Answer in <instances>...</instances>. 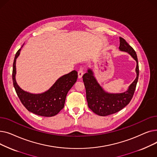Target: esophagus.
I'll return each mask as SVG.
<instances>
[{
    "label": "esophagus",
    "mask_w": 157,
    "mask_h": 157,
    "mask_svg": "<svg viewBox=\"0 0 157 157\" xmlns=\"http://www.w3.org/2000/svg\"><path fill=\"white\" fill-rule=\"evenodd\" d=\"M83 73H84V71H83V67H81L78 71V78H81L82 76H83Z\"/></svg>",
    "instance_id": "34e87169"
}]
</instances>
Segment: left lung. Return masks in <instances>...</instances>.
<instances>
[{
	"label": "left lung",
	"instance_id": "8db88e82",
	"mask_svg": "<svg viewBox=\"0 0 157 157\" xmlns=\"http://www.w3.org/2000/svg\"><path fill=\"white\" fill-rule=\"evenodd\" d=\"M120 41L119 48L120 50L128 52L137 62L136 69L137 77L130 85L127 92L117 94L106 93L97 83L91 69H88V72L83 76L88 105L94 113L99 116H108L124 108L132 98L136 90L139 71L137 55L133 48L130 46L124 39L120 37Z\"/></svg>",
	"mask_w": 157,
	"mask_h": 157
}]
</instances>
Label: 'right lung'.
I'll return each instance as SVG.
<instances>
[{"mask_svg":"<svg viewBox=\"0 0 157 157\" xmlns=\"http://www.w3.org/2000/svg\"><path fill=\"white\" fill-rule=\"evenodd\" d=\"M20 49H18L15 55L12 74L13 86L18 97L29 111L42 117L55 116L63 108L66 96L77 80L78 72L74 70L60 77L44 93L32 94L25 92L16 83L15 79L16 60L20 55Z\"/></svg>","mask_w":157,"mask_h":157,"instance_id":"add662e5","label":"right lung"}]
</instances>
